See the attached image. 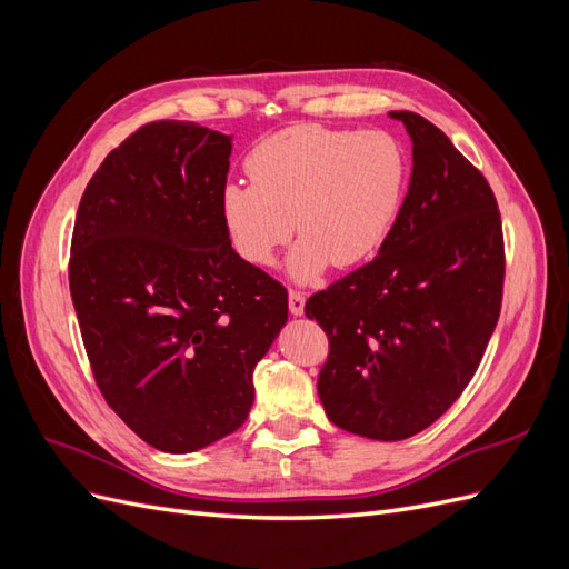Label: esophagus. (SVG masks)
Masks as SVG:
<instances>
[{"mask_svg": "<svg viewBox=\"0 0 569 569\" xmlns=\"http://www.w3.org/2000/svg\"><path fill=\"white\" fill-rule=\"evenodd\" d=\"M303 306H306V297L301 295V291L291 289L289 291V313L291 316H301L303 313Z\"/></svg>", "mask_w": 569, "mask_h": 569, "instance_id": "obj_1", "label": "esophagus"}]
</instances>
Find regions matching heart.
Wrapping results in <instances>:
<instances>
[{
    "label": "heart",
    "mask_w": 569,
    "mask_h": 569,
    "mask_svg": "<svg viewBox=\"0 0 569 569\" xmlns=\"http://www.w3.org/2000/svg\"><path fill=\"white\" fill-rule=\"evenodd\" d=\"M251 184L220 192L222 226L237 253L270 266L297 230L289 274L311 282L327 268H356L380 251L403 209L410 159L387 130L291 126L244 161ZM296 222L291 223L290 220Z\"/></svg>",
    "instance_id": "heart-1"
}]
</instances>
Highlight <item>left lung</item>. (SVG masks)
<instances>
[{
    "mask_svg": "<svg viewBox=\"0 0 569 569\" xmlns=\"http://www.w3.org/2000/svg\"><path fill=\"white\" fill-rule=\"evenodd\" d=\"M412 140L399 220L372 261L306 301L330 353L318 375L327 418L399 441L439 420L470 385L501 316V211L481 170L435 123L393 111Z\"/></svg>",
    "mask_w": 569,
    "mask_h": 569,
    "instance_id": "8db88e82",
    "label": "left lung"
}]
</instances>
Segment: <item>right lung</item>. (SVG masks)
<instances>
[{"label": "right lung", "instance_id": "obj_1", "mask_svg": "<svg viewBox=\"0 0 569 569\" xmlns=\"http://www.w3.org/2000/svg\"><path fill=\"white\" fill-rule=\"evenodd\" d=\"M232 142L153 120L84 187L68 282L94 382L166 453L242 427L253 368L287 322V289L247 263L220 216Z\"/></svg>", "mask_w": 569, "mask_h": 569}]
</instances>
